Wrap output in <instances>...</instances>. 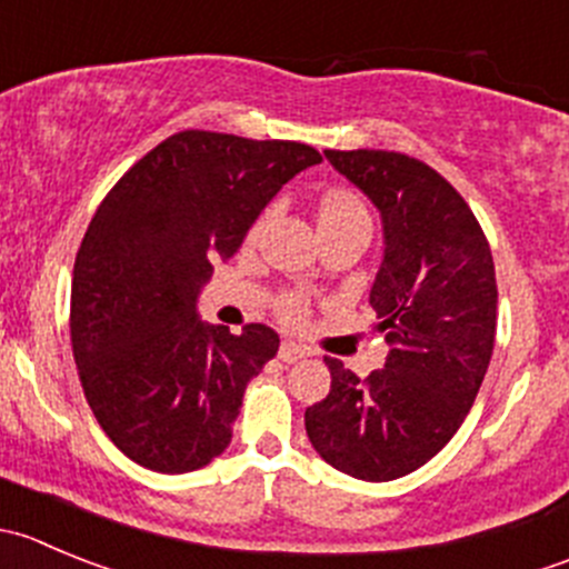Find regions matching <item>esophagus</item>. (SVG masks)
<instances>
[{
  "instance_id": "34e87169",
  "label": "esophagus",
  "mask_w": 569,
  "mask_h": 569,
  "mask_svg": "<svg viewBox=\"0 0 569 569\" xmlns=\"http://www.w3.org/2000/svg\"><path fill=\"white\" fill-rule=\"evenodd\" d=\"M278 358L283 360V363H297V360L308 358V349L300 347V343H295V341H283L278 349Z\"/></svg>"
}]
</instances>
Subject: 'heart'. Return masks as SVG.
<instances>
[{"instance_id":"1","label":"heart","mask_w":569,"mask_h":569,"mask_svg":"<svg viewBox=\"0 0 569 569\" xmlns=\"http://www.w3.org/2000/svg\"><path fill=\"white\" fill-rule=\"evenodd\" d=\"M352 220H369V217H366L363 203H360L355 194L330 192L325 200H321L319 228L341 226V222H352ZM283 313L289 319H300L302 317V302L300 300H286L283 302Z\"/></svg>"}]
</instances>
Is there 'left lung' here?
I'll return each mask as SVG.
<instances>
[{
  "label": "left lung",
  "mask_w": 569,
  "mask_h": 569,
  "mask_svg": "<svg viewBox=\"0 0 569 569\" xmlns=\"http://www.w3.org/2000/svg\"><path fill=\"white\" fill-rule=\"evenodd\" d=\"M325 157L380 211L369 302L388 358L366 380L325 358L330 393L306 410V432L341 473L391 481L432 460L473 407L496 343V267L473 211L429 164L375 148Z\"/></svg>",
  "instance_id": "left-lung-1"
}]
</instances>
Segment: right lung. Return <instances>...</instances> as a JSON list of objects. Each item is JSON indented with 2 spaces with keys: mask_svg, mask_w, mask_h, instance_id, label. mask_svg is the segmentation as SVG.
<instances>
[{
  "mask_svg": "<svg viewBox=\"0 0 569 569\" xmlns=\"http://www.w3.org/2000/svg\"><path fill=\"white\" fill-rule=\"evenodd\" d=\"M319 162L302 142L178 131L99 206L73 263L71 343L90 410L129 460L189 473L228 449L280 338L209 325L200 291L283 183Z\"/></svg>",
  "mask_w": 569,
  "mask_h": 569,
  "instance_id": "add662e5",
  "label": "right lung"
}]
</instances>
